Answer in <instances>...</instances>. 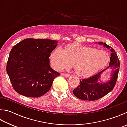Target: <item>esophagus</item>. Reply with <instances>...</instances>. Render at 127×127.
Instances as JSON below:
<instances>
[{
  "label": "esophagus",
  "instance_id": "esophagus-1",
  "mask_svg": "<svg viewBox=\"0 0 127 127\" xmlns=\"http://www.w3.org/2000/svg\"><path fill=\"white\" fill-rule=\"evenodd\" d=\"M63 76H64V77H69V76H70V74H68V73H62L61 74Z\"/></svg>",
  "mask_w": 127,
  "mask_h": 127
}]
</instances>
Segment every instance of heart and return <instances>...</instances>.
<instances>
[{
  "mask_svg": "<svg viewBox=\"0 0 127 127\" xmlns=\"http://www.w3.org/2000/svg\"><path fill=\"white\" fill-rule=\"evenodd\" d=\"M109 61L107 52L79 44L58 47L51 54V63L55 69L61 70L73 64L76 73L88 77L106 66Z\"/></svg>",
  "mask_w": 127,
  "mask_h": 127,
  "instance_id": "heart-1",
  "label": "heart"
}]
</instances>
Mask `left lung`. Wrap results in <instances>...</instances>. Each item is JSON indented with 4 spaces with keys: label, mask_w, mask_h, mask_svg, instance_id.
<instances>
[{
    "label": "left lung",
    "mask_w": 127,
    "mask_h": 127,
    "mask_svg": "<svg viewBox=\"0 0 127 127\" xmlns=\"http://www.w3.org/2000/svg\"><path fill=\"white\" fill-rule=\"evenodd\" d=\"M104 47L110 50L112 54L110 57L109 66L95 76L81 80L78 87L73 90V95L76 97L82 100L95 101L108 94L113 89L118 78L119 70V60L116 51L106 43L99 42ZM112 69V73L110 80L106 83H99L98 81L101 74L107 68Z\"/></svg>",
    "instance_id": "left-lung-1"
}]
</instances>
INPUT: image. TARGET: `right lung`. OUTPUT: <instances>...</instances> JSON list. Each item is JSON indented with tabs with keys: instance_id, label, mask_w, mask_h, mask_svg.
Segmentation results:
<instances>
[{
	"instance_id": "obj_1",
	"label": "right lung",
	"mask_w": 127,
	"mask_h": 127,
	"mask_svg": "<svg viewBox=\"0 0 127 127\" xmlns=\"http://www.w3.org/2000/svg\"><path fill=\"white\" fill-rule=\"evenodd\" d=\"M58 41L29 38L13 47L6 72L14 90L28 97H39L50 90L60 76L50 66V54Z\"/></svg>"
}]
</instances>
